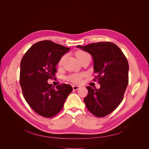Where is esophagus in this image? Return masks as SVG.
Here are the masks:
<instances>
[{
	"instance_id": "34e87169",
	"label": "esophagus",
	"mask_w": 149,
	"mask_h": 149,
	"mask_svg": "<svg viewBox=\"0 0 149 149\" xmlns=\"http://www.w3.org/2000/svg\"><path fill=\"white\" fill-rule=\"evenodd\" d=\"M81 87L79 86H76V85H73V89L74 90V91H76V90H78Z\"/></svg>"
}]
</instances>
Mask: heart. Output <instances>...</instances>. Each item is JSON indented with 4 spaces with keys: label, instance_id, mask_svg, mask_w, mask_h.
<instances>
[{
    "label": "heart",
    "instance_id": "1",
    "mask_svg": "<svg viewBox=\"0 0 149 149\" xmlns=\"http://www.w3.org/2000/svg\"><path fill=\"white\" fill-rule=\"evenodd\" d=\"M76 56L77 57V58L78 59V60L79 61L82 58H83L84 56H86L88 55H89L88 53H87L86 52H85L84 51L82 50H78L75 53ZM65 58V56H62L60 60L58 61V65H61L62 64L63 61V60ZM84 76V74L83 73H80V74H73L70 75L67 78L68 80L70 82L74 83H79L81 81L82 79L83 78V77Z\"/></svg>",
    "mask_w": 149,
    "mask_h": 149
}]
</instances>
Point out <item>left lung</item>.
Segmentation results:
<instances>
[{
  "label": "left lung",
  "instance_id": "left-lung-1",
  "mask_svg": "<svg viewBox=\"0 0 149 149\" xmlns=\"http://www.w3.org/2000/svg\"><path fill=\"white\" fill-rule=\"evenodd\" d=\"M90 53L94 61V71L96 74L100 89L87 86L88 95L84 102L90 112L103 118L114 111L123 100L129 83V63L121 49L116 44L97 42L86 46L78 45Z\"/></svg>",
  "mask_w": 149,
  "mask_h": 149
}]
</instances>
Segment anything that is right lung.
I'll return each mask as SVG.
<instances>
[{
  "label": "right lung",
  "mask_w": 149,
  "mask_h": 149,
  "mask_svg": "<svg viewBox=\"0 0 149 149\" xmlns=\"http://www.w3.org/2000/svg\"><path fill=\"white\" fill-rule=\"evenodd\" d=\"M70 48L49 40L38 42L25 53L20 62V84L25 101L36 113L52 118L62 109L73 91L67 84L55 88L48 83L56 73V66Z\"/></svg>",
  "instance_id": "add662e5"
}]
</instances>
